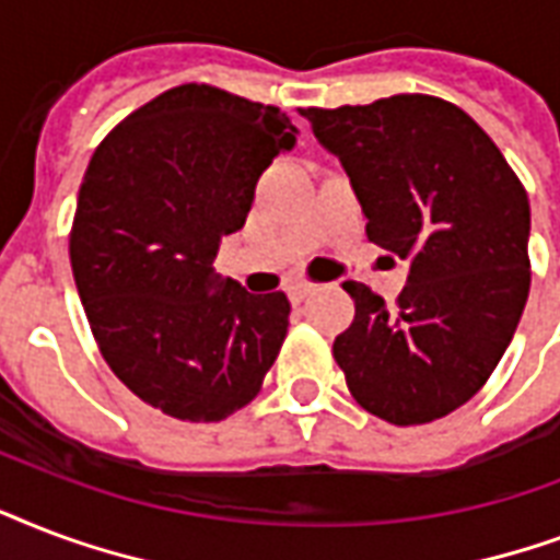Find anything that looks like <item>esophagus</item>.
I'll list each match as a JSON object with an SVG mask.
<instances>
[{"label":"esophagus","mask_w":560,"mask_h":560,"mask_svg":"<svg viewBox=\"0 0 560 560\" xmlns=\"http://www.w3.org/2000/svg\"><path fill=\"white\" fill-rule=\"evenodd\" d=\"M312 292H315V285H312V283H292V285H289V298H292V303H303Z\"/></svg>","instance_id":"obj_1"}]
</instances>
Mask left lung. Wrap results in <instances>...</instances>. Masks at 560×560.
<instances>
[{
  "label": "left lung",
  "instance_id": "8db88e82",
  "mask_svg": "<svg viewBox=\"0 0 560 560\" xmlns=\"http://www.w3.org/2000/svg\"><path fill=\"white\" fill-rule=\"evenodd\" d=\"M301 116L348 172L368 240L411 259L394 306L365 283H345L357 318L332 357L350 394L394 427L444 418L488 383L526 306V189L497 142L438 95Z\"/></svg>",
  "mask_w": 560,
  "mask_h": 560
}]
</instances>
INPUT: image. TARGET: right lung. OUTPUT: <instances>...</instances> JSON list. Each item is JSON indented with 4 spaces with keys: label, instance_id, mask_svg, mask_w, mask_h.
Wrapping results in <instances>:
<instances>
[{
    "label": "right lung",
    "instance_id": "add662e5",
    "mask_svg": "<svg viewBox=\"0 0 560 560\" xmlns=\"http://www.w3.org/2000/svg\"><path fill=\"white\" fill-rule=\"evenodd\" d=\"M294 145L289 116L212 84L172 86L90 158L69 262L104 362L151 409L189 423L248 406L283 348L292 303L215 275L262 168Z\"/></svg>",
    "mask_w": 560,
    "mask_h": 560
}]
</instances>
